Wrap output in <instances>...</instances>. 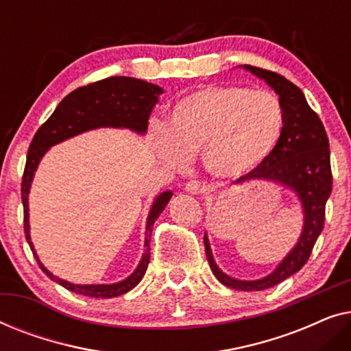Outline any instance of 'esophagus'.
Instances as JSON below:
<instances>
[{
    "label": "esophagus",
    "mask_w": 351,
    "mask_h": 351,
    "mask_svg": "<svg viewBox=\"0 0 351 351\" xmlns=\"http://www.w3.org/2000/svg\"><path fill=\"white\" fill-rule=\"evenodd\" d=\"M185 190L191 195H201L206 191V184L201 180H190L189 184L185 185Z\"/></svg>",
    "instance_id": "1"
}]
</instances>
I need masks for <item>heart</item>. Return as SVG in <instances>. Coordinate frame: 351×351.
<instances>
[{
  "instance_id": "b5f03b06",
  "label": "heart",
  "mask_w": 351,
  "mask_h": 351,
  "mask_svg": "<svg viewBox=\"0 0 351 351\" xmlns=\"http://www.w3.org/2000/svg\"><path fill=\"white\" fill-rule=\"evenodd\" d=\"M282 131L285 108L275 94L208 86L174 105L167 129H155V148L176 167L201 153L210 174L234 179L257 169L276 148Z\"/></svg>"
}]
</instances>
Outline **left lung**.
Returning <instances> with one entry per match:
<instances>
[{
	"label": "left lung",
	"instance_id": "obj_1",
	"mask_svg": "<svg viewBox=\"0 0 351 351\" xmlns=\"http://www.w3.org/2000/svg\"><path fill=\"white\" fill-rule=\"evenodd\" d=\"M258 78H263L280 95L285 108V131L270 156L257 169L239 177L237 182L251 179L276 180L291 186L299 195L305 210V225L299 243L271 275L257 281H238L219 270L204 234V247L209 267L215 278L227 287L237 291H263L294 275L308 261L313 246L323 232L326 203L332 191L329 138L318 113L306 104L304 93L294 83L258 66L244 65Z\"/></svg>",
	"mask_w": 351,
	"mask_h": 351
}]
</instances>
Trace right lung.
Returning a JSON list of instances; mask_svg holds the SVG:
<instances>
[{"label":"right lung","instance_id":"add662e5","mask_svg":"<svg viewBox=\"0 0 351 351\" xmlns=\"http://www.w3.org/2000/svg\"><path fill=\"white\" fill-rule=\"evenodd\" d=\"M162 93L161 88L156 84L147 83V81L129 78V76H110V78L95 81L88 86H81L70 93L62 102L57 105L56 112L47 118L46 123H43L38 129L35 137L28 147L25 169L22 176V204H23V232L30 249L33 251L38 265L52 281L59 282L65 289L76 294L95 297V299H112L126 294L132 287H136L145 275L148 262H150V237L155 220L160 217L162 209L169 203L172 193L165 191L161 193L153 203V208L148 215L147 222V239L145 247L137 270L132 273L128 280L117 285H71L69 281L56 278L43 267V263L38 258L33 244L30 241V225H28V190L35 174L38 162L46 150L56 143H59L65 138L73 137L76 134L89 131L95 128H129L137 132H145L148 126V117L153 105L158 102V95Z\"/></svg>","mask_w":351,"mask_h":351}]
</instances>
